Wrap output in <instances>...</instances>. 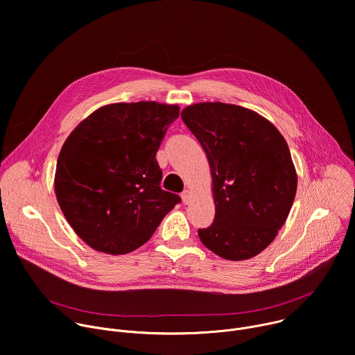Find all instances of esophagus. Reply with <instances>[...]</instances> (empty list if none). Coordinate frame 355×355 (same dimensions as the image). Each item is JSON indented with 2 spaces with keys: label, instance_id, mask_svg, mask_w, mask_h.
Listing matches in <instances>:
<instances>
[{
  "label": "esophagus",
  "instance_id": "34e87169",
  "mask_svg": "<svg viewBox=\"0 0 355 355\" xmlns=\"http://www.w3.org/2000/svg\"><path fill=\"white\" fill-rule=\"evenodd\" d=\"M181 198H182V202L185 205H188V202L191 200V191L189 189H184L182 193H181Z\"/></svg>",
  "mask_w": 355,
  "mask_h": 355
}]
</instances>
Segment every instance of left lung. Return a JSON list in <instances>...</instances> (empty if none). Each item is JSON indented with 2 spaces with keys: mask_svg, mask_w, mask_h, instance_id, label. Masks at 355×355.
Segmentation results:
<instances>
[{
  "mask_svg": "<svg viewBox=\"0 0 355 355\" xmlns=\"http://www.w3.org/2000/svg\"><path fill=\"white\" fill-rule=\"evenodd\" d=\"M181 118L209 162L215 220L198 234L230 261L257 256L275 239L293 204L297 177L278 129L247 108L202 103Z\"/></svg>",
  "mask_w": 355,
  "mask_h": 355,
  "instance_id": "1",
  "label": "left lung"
}]
</instances>
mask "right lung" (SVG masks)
Wrapping results in <instances>:
<instances>
[{"instance_id": "add662e5", "label": "right lung", "mask_w": 355, "mask_h": 355, "mask_svg": "<svg viewBox=\"0 0 355 355\" xmlns=\"http://www.w3.org/2000/svg\"><path fill=\"white\" fill-rule=\"evenodd\" d=\"M178 105L111 104L85 118L64 141L55 192L70 226L89 247L126 254L143 245L181 202L162 189L156 153Z\"/></svg>"}]
</instances>
